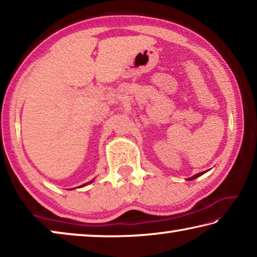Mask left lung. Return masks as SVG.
Here are the masks:
<instances>
[{
  "label": "left lung",
  "mask_w": 257,
  "mask_h": 257,
  "mask_svg": "<svg viewBox=\"0 0 257 257\" xmlns=\"http://www.w3.org/2000/svg\"><path fill=\"white\" fill-rule=\"evenodd\" d=\"M203 173H205V171H204V172H199V173H196V175H195V176H193V177H190V178H188V180H194V179H196V178H197V177H199V176H202V175H203Z\"/></svg>",
  "instance_id": "1"
}]
</instances>
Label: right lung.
<instances>
[{"mask_svg": "<svg viewBox=\"0 0 257 257\" xmlns=\"http://www.w3.org/2000/svg\"><path fill=\"white\" fill-rule=\"evenodd\" d=\"M90 182H92V181H90ZM87 184H88V182H87ZM84 186H86V184H84V185H81L80 187H84Z\"/></svg>", "mask_w": 257, "mask_h": 257, "instance_id": "obj_1", "label": "right lung"}]
</instances>
